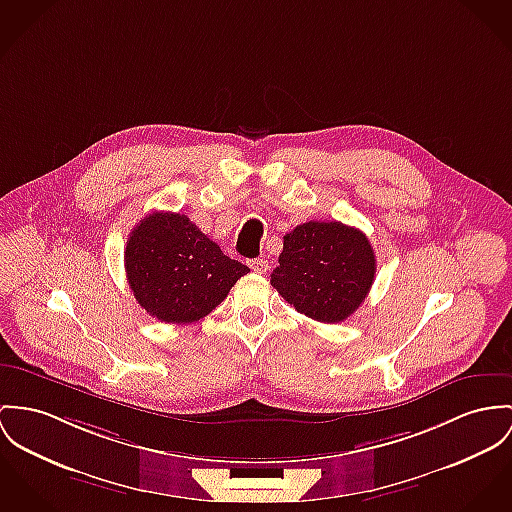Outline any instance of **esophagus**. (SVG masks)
<instances>
[{"label":"esophagus","mask_w":512,"mask_h":512,"mask_svg":"<svg viewBox=\"0 0 512 512\" xmlns=\"http://www.w3.org/2000/svg\"><path fill=\"white\" fill-rule=\"evenodd\" d=\"M247 265L257 275H265L269 271V261H265V259H249Z\"/></svg>","instance_id":"34e87169"}]
</instances>
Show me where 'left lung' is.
<instances>
[{"mask_svg":"<svg viewBox=\"0 0 512 512\" xmlns=\"http://www.w3.org/2000/svg\"><path fill=\"white\" fill-rule=\"evenodd\" d=\"M376 275L374 249L341 222H306L284 236L271 284L300 314L339 323L358 310Z\"/></svg>","mask_w":512,"mask_h":512,"instance_id":"1","label":"left lung"}]
</instances>
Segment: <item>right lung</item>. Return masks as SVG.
<instances>
[{
  "mask_svg": "<svg viewBox=\"0 0 512 512\" xmlns=\"http://www.w3.org/2000/svg\"><path fill=\"white\" fill-rule=\"evenodd\" d=\"M124 269L136 302L165 323H193L210 314L249 273L175 212L140 220L126 241Z\"/></svg>",
  "mask_w": 512,
  "mask_h": 512,
  "instance_id": "right-lung-1",
  "label": "right lung"
}]
</instances>
